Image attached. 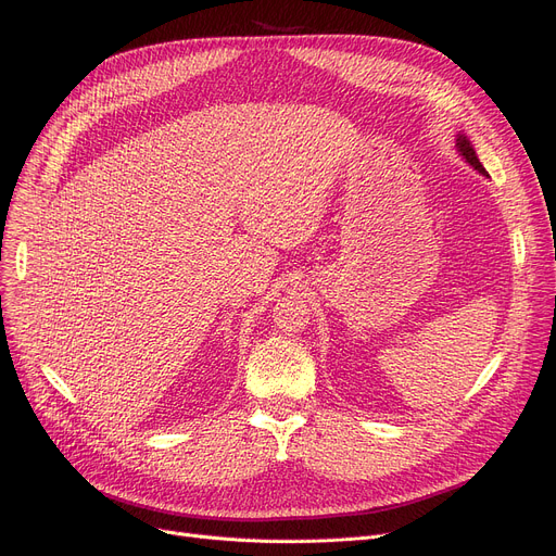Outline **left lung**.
I'll return each mask as SVG.
<instances>
[{
  "label": "left lung",
  "mask_w": 556,
  "mask_h": 556,
  "mask_svg": "<svg viewBox=\"0 0 556 556\" xmlns=\"http://www.w3.org/2000/svg\"><path fill=\"white\" fill-rule=\"evenodd\" d=\"M455 149H457V153H459V157L469 164V166H473L478 173H482V175H486L489 178V173L484 170V166H482V162L478 160V153H476V149H473V143H471V139L466 137L464 132H459L457 135V139H455Z\"/></svg>",
  "instance_id": "8db88e82"
}]
</instances>
